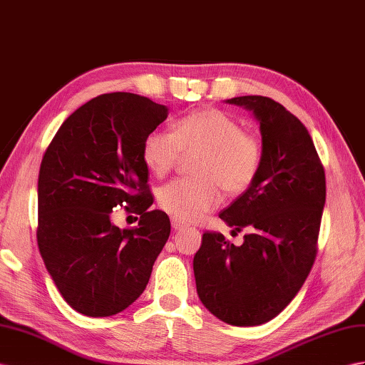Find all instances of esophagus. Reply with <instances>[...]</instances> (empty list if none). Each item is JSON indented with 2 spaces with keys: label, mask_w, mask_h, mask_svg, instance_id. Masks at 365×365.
Returning <instances> with one entry per match:
<instances>
[{
  "label": "esophagus",
  "mask_w": 365,
  "mask_h": 365,
  "mask_svg": "<svg viewBox=\"0 0 365 365\" xmlns=\"http://www.w3.org/2000/svg\"><path fill=\"white\" fill-rule=\"evenodd\" d=\"M171 225H173V228H174V230H182V228H185V227H186L183 222H180L179 219H175V217H173V219H171Z\"/></svg>",
  "instance_id": "34e87169"
}]
</instances>
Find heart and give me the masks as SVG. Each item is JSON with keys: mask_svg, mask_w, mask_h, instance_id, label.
<instances>
[{"mask_svg": "<svg viewBox=\"0 0 365 365\" xmlns=\"http://www.w3.org/2000/svg\"><path fill=\"white\" fill-rule=\"evenodd\" d=\"M183 153H200L192 166L199 175L173 180L158 192L162 210L180 222H195L216 208L220 188L230 195L245 192L262 165L260 140L216 108L185 115L175 133L154 129L145 137L143 160L157 177L175 168Z\"/></svg>", "mask_w": 365, "mask_h": 365, "instance_id": "heart-1", "label": "heart"}]
</instances>
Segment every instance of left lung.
Masks as SVG:
<instances>
[{"label": "left lung", "instance_id": "obj_1", "mask_svg": "<svg viewBox=\"0 0 365 365\" xmlns=\"http://www.w3.org/2000/svg\"><path fill=\"white\" fill-rule=\"evenodd\" d=\"M227 103L244 106L259 121L262 165L255 183L219 214L232 231H248L244 244L207 231L192 267L199 299L214 316L253 327L282 312L310 273L325 173L307 128L280 103L262 96Z\"/></svg>", "mask_w": 365, "mask_h": 365}]
</instances>
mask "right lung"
Instances as JSON below:
<instances>
[{"mask_svg": "<svg viewBox=\"0 0 365 365\" xmlns=\"http://www.w3.org/2000/svg\"><path fill=\"white\" fill-rule=\"evenodd\" d=\"M168 108L130 92L103 93L71 114L43 155L38 175V248L73 310L106 317L143 293L171 232L170 217L149 210L142 149ZM138 213L120 230L113 208Z\"/></svg>", "mask_w": 365, "mask_h": 365, "instance_id": "1", "label": "right lung"}]
</instances>
